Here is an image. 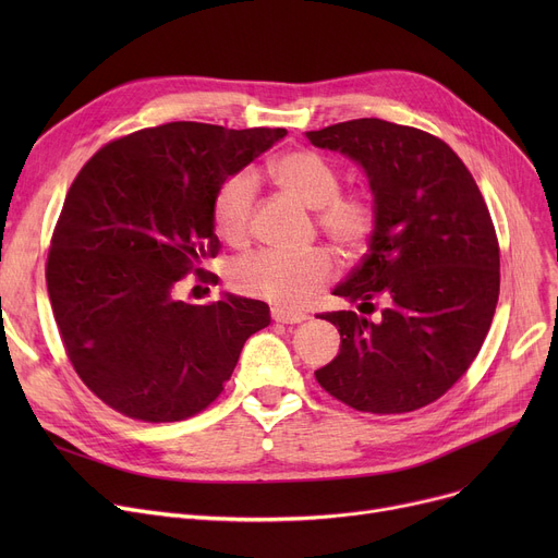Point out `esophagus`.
I'll list each match as a JSON object with an SVG mask.
<instances>
[{
    "instance_id": "esophagus-1",
    "label": "esophagus",
    "mask_w": 558,
    "mask_h": 558,
    "mask_svg": "<svg viewBox=\"0 0 558 558\" xmlns=\"http://www.w3.org/2000/svg\"><path fill=\"white\" fill-rule=\"evenodd\" d=\"M271 318L276 320V324L294 326V324H303V320L307 318V314H303V312H289V310H282V307H274L271 310Z\"/></svg>"
}]
</instances>
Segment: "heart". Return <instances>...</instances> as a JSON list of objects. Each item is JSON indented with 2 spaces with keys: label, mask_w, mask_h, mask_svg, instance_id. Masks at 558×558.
Wrapping results in <instances>:
<instances>
[{
  "label": "heart",
  "mask_w": 558,
  "mask_h": 558,
  "mask_svg": "<svg viewBox=\"0 0 558 558\" xmlns=\"http://www.w3.org/2000/svg\"><path fill=\"white\" fill-rule=\"evenodd\" d=\"M274 179L291 196L316 210V226L343 255H360L379 226V203L371 187L341 190L339 167L316 151L296 149L282 154ZM257 198V175L242 169L228 175L213 201V221L232 246L251 238ZM335 276V259L324 248L305 253L259 251L238 259L228 271L234 291L271 301L280 307H301Z\"/></svg>",
  "instance_id": "b5f03b06"
}]
</instances>
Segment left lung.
Listing matches in <instances>:
<instances>
[{
    "label": "left lung",
    "mask_w": 558,
    "mask_h": 558,
    "mask_svg": "<svg viewBox=\"0 0 558 558\" xmlns=\"http://www.w3.org/2000/svg\"><path fill=\"white\" fill-rule=\"evenodd\" d=\"M357 160L379 203L368 253L335 296L353 310L316 314L339 330V355L314 371L339 402L407 414L441 398L471 368L500 296V244L486 201L450 146L375 117L307 131Z\"/></svg>",
    "instance_id": "8db88e82"
}]
</instances>
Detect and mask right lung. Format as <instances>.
<instances>
[{"mask_svg": "<svg viewBox=\"0 0 558 558\" xmlns=\"http://www.w3.org/2000/svg\"><path fill=\"white\" fill-rule=\"evenodd\" d=\"M169 122L117 137L83 165L47 255V291L65 353L101 402L144 423L196 416L223 391L269 305L226 294L181 299L185 276L215 282L213 201L284 137ZM196 289V287H194Z\"/></svg>", "mask_w": 558, "mask_h": 558, "instance_id": "1", "label": "right lung"}]
</instances>
